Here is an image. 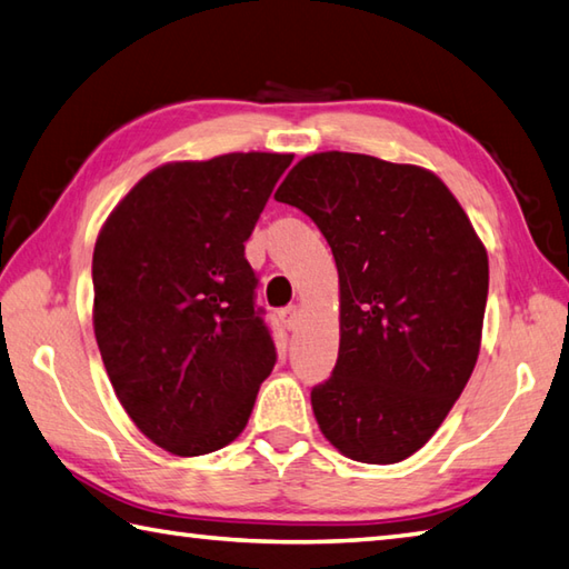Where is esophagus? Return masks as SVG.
Segmentation results:
<instances>
[{
  "mask_svg": "<svg viewBox=\"0 0 569 569\" xmlns=\"http://www.w3.org/2000/svg\"><path fill=\"white\" fill-rule=\"evenodd\" d=\"M299 317H302V309H299L297 305L287 307V309H282V312H280V321H282V325H284L289 331H295V329H297V325H299Z\"/></svg>",
  "mask_w": 569,
  "mask_h": 569,
  "instance_id": "esophagus-1",
  "label": "esophagus"
}]
</instances>
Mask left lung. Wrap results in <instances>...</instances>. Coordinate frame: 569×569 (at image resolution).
<instances>
[{"instance_id": "8db88e82", "label": "left lung", "mask_w": 569, "mask_h": 569, "mask_svg": "<svg viewBox=\"0 0 569 569\" xmlns=\"http://www.w3.org/2000/svg\"><path fill=\"white\" fill-rule=\"evenodd\" d=\"M274 200L325 234L339 272V357L312 389L327 441L389 466L428 443L473 373L488 252L436 173L327 151L299 160Z\"/></svg>"}]
</instances>
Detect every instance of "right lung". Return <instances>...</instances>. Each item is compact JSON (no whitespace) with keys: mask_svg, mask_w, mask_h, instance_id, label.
Here are the masks:
<instances>
[{"mask_svg":"<svg viewBox=\"0 0 569 569\" xmlns=\"http://www.w3.org/2000/svg\"><path fill=\"white\" fill-rule=\"evenodd\" d=\"M292 153H228L151 170L93 248V335L118 401L173 456L248 426L277 351L244 240Z\"/></svg>","mask_w":569,"mask_h":569,"instance_id":"obj_1","label":"right lung"}]
</instances>
